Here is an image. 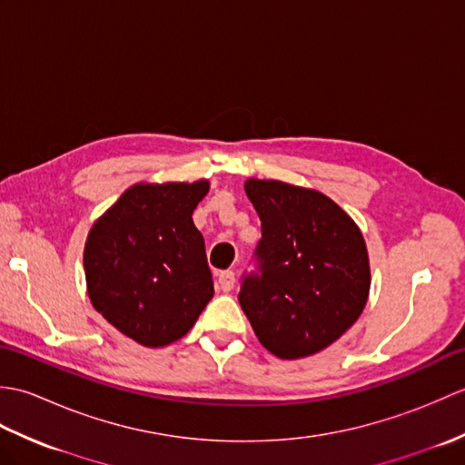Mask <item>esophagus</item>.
I'll return each mask as SVG.
<instances>
[{
	"label": "esophagus",
	"instance_id": "esophagus-1",
	"mask_svg": "<svg viewBox=\"0 0 465 465\" xmlns=\"http://www.w3.org/2000/svg\"><path fill=\"white\" fill-rule=\"evenodd\" d=\"M217 285H220L222 292H230L235 285V273L232 270L220 272V275H217Z\"/></svg>",
	"mask_w": 465,
	"mask_h": 465
}]
</instances>
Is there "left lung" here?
<instances>
[{"label":"left lung","instance_id":"1","mask_svg":"<svg viewBox=\"0 0 465 465\" xmlns=\"http://www.w3.org/2000/svg\"><path fill=\"white\" fill-rule=\"evenodd\" d=\"M243 187L262 240L240 305L265 350L282 360L308 358L340 340L365 308L371 282L363 235L322 192L275 180Z\"/></svg>","mask_w":465,"mask_h":465}]
</instances>
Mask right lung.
I'll list each match as a JSON object with an SVG mask.
<instances>
[{
	"mask_svg": "<svg viewBox=\"0 0 465 465\" xmlns=\"http://www.w3.org/2000/svg\"><path fill=\"white\" fill-rule=\"evenodd\" d=\"M207 192V180L135 183L87 233L92 305L145 348L183 338L213 298L203 235L192 220Z\"/></svg>",
	"mask_w": 465,
	"mask_h": 465,
	"instance_id": "right-lung-1",
	"label": "right lung"
}]
</instances>
